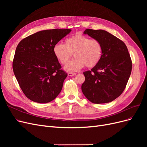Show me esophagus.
I'll list each match as a JSON object with an SVG mask.
<instances>
[{
    "label": "esophagus",
    "instance_id": "1",
    "mask_svg": "<svg viewBox=\"0 0 147 147\" xmlns=\"http://www.w3.org/2000/svg\"><path fill=\"white\" fill-rule=\"evenodd\" d=\"M77 74L76 73H72V72H70L68 74V75L69 76H74V75H76Z\"/></svg>",
    "mask_w": 147,
    "mask_h": 147
}]
</instances>
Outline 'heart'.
<instances>
[{
  "mask_svg": "<svg viewBox=\"0 0 147 147\" xmlns=\"http://www.w3.org/2000/svg\"><path fill=\"white\" fill-rule=\"evenodd\" d=\"M53 53L60 63L66 64L74 54L75 58L64 66V70L74 72L86 66L91 68L99 63L103 48L98 40L82 34H76L65 40V44L57 43L53 47Z\"/></svg>",
  "mask_w": 147,
  "mask_h": 147,
  "instance_id": "heart-1",
  "label": "heart"
}]
</instances>
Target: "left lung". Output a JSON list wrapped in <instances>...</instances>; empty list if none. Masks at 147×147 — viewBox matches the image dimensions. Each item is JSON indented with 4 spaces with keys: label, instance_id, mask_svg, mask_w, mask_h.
<instances>
[{
    "label": "left lung",
    "instance_id": "1",
    "mask_svg": "<svg viewBox=\"0 0 147 147\" xmlns=\"http://www.w3.org/2000/svg\"><path fill=\"white\" fill-rule=\"evenodd\" d=\"M83 34L99 40L103 51L99 63L83 72L85 81L82 91L92 103H109L121 94L131 75L132 61L127 48L121 40L104 30L87 29Z\"/></svg>",
    "mask_w": 147,
    "mask_h": 147
}]
</instances>
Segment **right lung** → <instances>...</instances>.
I'll list each match as a JSON object with an SVG mask.
<instances>
[{"label": "right lung", "mask_w": 147, "mask_h": 147, "mask_svg": "<svg viewBox=\"0 0 147 147\" xmlns=\"http://www.w3.org/2000/svg\"><path fill=\"white\" fill-rule=\"evenodd\" d=\"M71 29L38 31L18 45L13 70L21 89L30 100L45 104L54 100L67 76L53 53L54 46Z\"/></svg>", "instance_id": "add662e5"}]
</instances>
